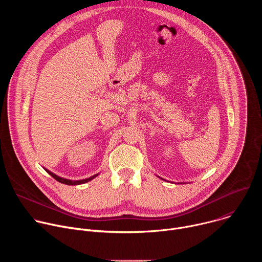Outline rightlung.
I'll list each match as a JSON object with an SVG mask.
<instances>
[{
  "label": "right lung",
  "instance_id": "right-lung-1",
  "mask_svg": "<svg viewBox=\"0 0 262 262\" xmlns=\"http://www.w3.org/2000/svg\"><path fill=\"white\" fill-rule=\"evenodd\" d=\"M53 178H55L57 181H59V182H61V183H64V184H68V185H77V184H82V183H85V182H88V181H90V180H92L93 178H95L98 174H96V175H93V176H91V177H89V178H87V179H82V180H74V181H72V180H69V179H65V178H62V177H59V176H57L56 174H54V173H52L51 171H49L48 169H45Z\"/></svg>",
  "mask_w": 262,
  "mask_h": 262
}]
</instances>
